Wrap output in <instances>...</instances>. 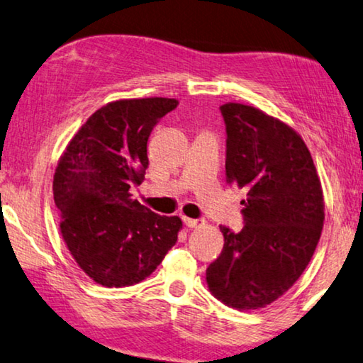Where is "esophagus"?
<instances>
[{
    "label": "esophagus",
    "instance_id": "obj_1",
    "mask_svg": "<svg viewBox=\"0 0 363 363\" xmlns=\"http://www.w3.org/2000/svg\"><path fill=\"white\" fill-rule=\"evenodd\" d=\"M184 224H186L187 228H203L205 221L203 220H192V218L184 216Z\"/></svg>",
    "mask_w": 363,
    "mask_h": 363
}]
</instances>
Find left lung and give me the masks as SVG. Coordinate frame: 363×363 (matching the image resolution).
<instances>
[{
  "instance_id": "left-lung-1",
  "label": "left lung",
  "mask_w": 363,
  "mask_h": 363,
  "mask_svg": "<svg viewBox=\"0 0 363 363\" xmlns=\"http://www.w3.org/2000/svg\"><path fill=\"white\" fill-rule=\"evenodd\" d=\"M226 123V177L245 189L244 228L221 226L224 245L206 268L218 301L238 310L269 306L307 268L325 221L323 189L297 132L242 103L220 106Z\"/></svg>"
}]
</instances>
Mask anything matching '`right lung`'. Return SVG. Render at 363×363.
Listing matches in <instances>:
<instances>
[{"label":"right lung","instance_id":"right-lung-1","mask_svg":"<svg viewBox=\"0 0 363 363\" xmlns=\"http://www.w3.org/2000/svg\"><path fill=\"white\" fill-rule=\"evenodd\" d=\"M176 99L106 103L85 121L53 177L60 231L80 269L105 287L148 278L176 244L179 216H161L132 199L148 168L147 142Z\"/></svg>","mask_w":363,"mask_h":363}]
</instances>
